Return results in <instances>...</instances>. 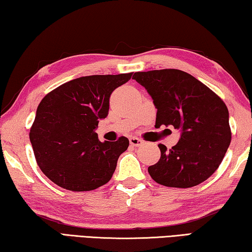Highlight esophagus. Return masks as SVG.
<instances>
[{
	"label": "esophagus",
	"instance_id": "esophagus-1",
	"mask_svg": "<svg viewBox=\"0 0 252 252\" xmlns=\"http://www.w3.org/2000/svg\"><path fill=\"white\" fill-rule=\"evenodd\" d=\"M129 141H130L131 146H133V147H139V146H141V144H143L142 140L136 138V136H131V138L129 139Z\"/></svg>",
	"mask_w": 252,
	"mask_h": 252
}]
</instances>
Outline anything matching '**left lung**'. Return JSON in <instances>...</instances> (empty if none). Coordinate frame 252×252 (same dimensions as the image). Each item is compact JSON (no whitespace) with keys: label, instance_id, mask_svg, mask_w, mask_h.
<instances>
[{"label":"left lung","instance_id":"1","mask_svg":"<svg viewBox=\"0 0 252 252\" xmlns=\"http://www.w3.org/2000/svg\"><path fill=\"white\" fill-rule=\"evenodd\" d=\"M150 94L157 109L156 126L180 132L171 149L158 144L161 157L148 168L156 182L190 188L211 176L227 152L231 131L224 102L187 72L176 69L135 72L133 78Z\"/></svg>","mask_w":252,"mask_h":252}]
</instances>
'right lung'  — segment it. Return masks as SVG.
Returning <instances> with one entry per match:
<instances>
[{
  "label": "right lung",
  "mask_w": 252,
  "mask_h": 252,
  "mask_svg": "<svg viewBox=\"0 0 252 252\" xmlns=\"http://www.w3.org/2000/svg\"><path fill=\"white\" fill-rule=\"evenodd\" d=\"M132 73L89 75L48 93L30 131L34 156L46 177L71 191H90L112 178L129 140L101 142L95 132L109 114L110 95Z\"/></svg>",
  "instance_id": "obj_1"
}]
</instances>
